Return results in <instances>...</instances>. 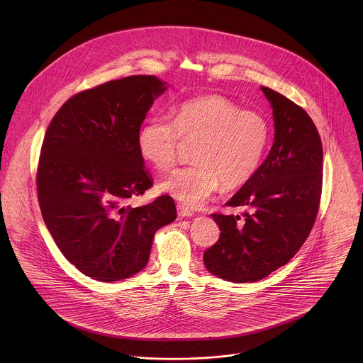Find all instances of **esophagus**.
<instances>
[{
    "mask_svg": "<svg viewBox=\"0 0 363 363\" xmlns=\"http://www.w3.org/2000/svg\"><path fill=\"white\" fill-rule=\"evenodd\" d=\"M177 213L182 218H189V216L194 215V212L190 208L184 207V206H177Z\"/></svg>",
    "mask_w": 363,
    "mask_h": 363,
    "instance_id": "obj_1",
    "label": "esophagus"
}]
</instances>
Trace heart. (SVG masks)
<instances>
[{
	"label": "heart",
	"mask_w": 363,
	"mask_h": 363,
	"mask_svg": "<svg viewBox=\"0 0 363 363\" xmlns=\"http://www.w3.org/2000/svg\"><path fill=\"white\" fill-rule=\"evenodd\" d=\"M267 120L222 95H206L179 104L173 121L147 120L138 133V150L157 170L176 163L182 140L196 141L191 166L176 170L160 190L187 207H200L222 184L238 189L257 172L268 143Z\"/></svg>",
	"instance_id": "heart-1"
}]
</instances>
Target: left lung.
<instances>
[{"instance_id": "obj_1", "label": "left lung", "mask_w": 363, "mask_h": 363, "mask_svg": "<svg viewBox=\"0 0 363 363\" xmlns=\"http://www.w3.org/2000/svg\"><path fill=\"white\" fill-rule=\"evenodd\" d=\"M274 117V144L255 176L226 203L239 215L212 213L219 240L204 253L208 271L225 281L256 282L285 265L314 225L323 183V147L309 114L261 86Z\"/></svg>"}]
</instances>
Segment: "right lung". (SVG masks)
<instances>
[{"mask_svg":"<svg viewBox=\"0 0 363 363\" xmlns=\"http://www.w3.org/2000/svg\"><path fill=\"white\" fill-rule=\"evenodd\" d=\"M166 89L155 75L108 81L69 98L46 131L36 177L45 223L64 257L96 281L144 269L156 230L176 219L170 196L127 204L152 187L137 140Z\"/></svg>","mask_w":363,"mask_h":363,"instance_id":"add662e5","label":"right lung"}]
</instances>
